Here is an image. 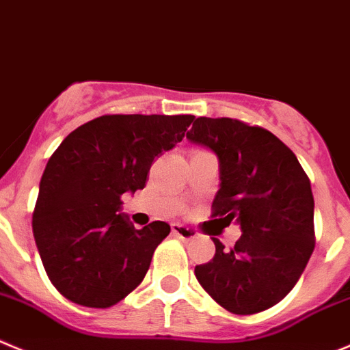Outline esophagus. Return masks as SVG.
I'll use <instances>...</instances> for the list:
<instances>
[{
    "mask_svg": "<svg viewBox=\"0 0 350 350\" xmlns=\"http://www.w3.org/2000/svg\"><path fill=\"white\" fill-rule=\"evenodd\" d=\"M171 230H172V234H174V237L181 238V240H186V241H188V240H191V238H195V237H197V233H195V231L191 230V228L185 226V224L172 223Z\"/></svg>",
    "mask_w": 350,
    "mask_h": 350,
    "instance_id": "esophagus-1",
    "label": "esophagus"
}]
</instances>
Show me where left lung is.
<instances>
[{
	"instance_id": "obj_1",
	"label": "left lung",
	"mask_w": 350,
	"mask_h": 350,
	"mask_svg": "<svg viewBox=\"0 0 350 350\" xmlns=\"http://www.w3.org/2000/svg\"><path fill=\"white\" fill-rule=\"evenodd\" d=\"M186 139L219 160L212 208L237 221L231 250L217 238L211 262L195 276L215 302L234 314H256L285 299L314 250V198L295 153L273 133L237 119L198 117Z\"/></svg>"
}]
</instances>
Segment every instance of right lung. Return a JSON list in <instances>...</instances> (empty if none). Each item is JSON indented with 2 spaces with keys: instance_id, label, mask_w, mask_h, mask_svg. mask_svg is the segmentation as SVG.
Segmentation results:
<instances>
[{
  "instance_id": "obj_1",
  "label": "right lung",
  "mask_w": 350,
  "mask_h": 350,
  "mask_svg": "<svg viewBox=\"0 0 350 350\" xmlns=\"http://www.w3.org/2000/svg\"><path fill=\"white\" fill-rule=\"evenodd\" d=\"M195 116H101L72 131L48 160L32 231L55 288L105 309L145 278L164 221L136 230L120 197L143 190L155 157L185 138Z\"/></svg>"
}]
</instances>
